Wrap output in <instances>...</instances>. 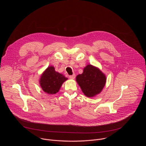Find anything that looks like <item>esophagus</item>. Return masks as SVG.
Segmentation results:
<instances>
[{"instance_id": "1", "label": "esophagus", "mask_w": 146, "mask_h": 146, "mask_svg": "<svg viewBox=\"0 0 146 146\" xmlns=\"http://www.w3.org/2000/svg\"><path fill=\"white\" fill-rule=\"evenodd\" d=\"M75 74H73L72 75H70V76H69V78H70V79H74L75 78Z\"/></svg>"}]
</instances>
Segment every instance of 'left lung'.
Returning <instances> with one entry per match:
<instances>
[{"instance_id":"left-lung-1","label":"left lung","mask_w":146,"mask_h":146,"mask_svg":"<svg viewBox=\"0 0 146 146\" xmlns=\"http://www.w3.org/2000/svg\"><path fill=\"white\" fill-rule=\"evenodd\" d=\"M84 94L88 97H93L100 94L104 88L106 76L100 69L92 64H88L83 72L76 77Z\"/></svg>"}]
</instances>
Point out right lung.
Returning <instances> with one entry per match:
<instances>
[{"instance_id":"right-lung-1","label":"right lung","mask_w":146,"mask_h":146,"mask_svg":"<svg viewBox=\"0 0 146 146\" xmlns=\"http://www.w3.org/2000/svg\"><path fill=\"white\" fill-rule=\"evenodd\" d=\"M67 79L63 74L56 71L53 66H50L42 73L39 84L44 92L48 94H54L59 92L63 83Z\"/></svg>"}]
</instances>
